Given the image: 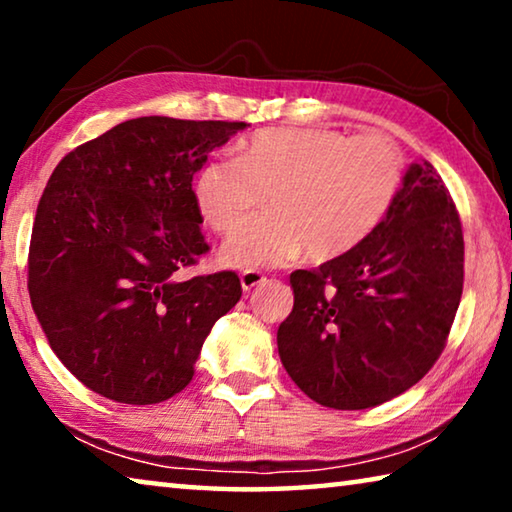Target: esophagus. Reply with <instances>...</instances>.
Masks as SVG:
<instances>
[{
	"instance_id": "esophagus-1",
	"label": "esophagus",
	"mask_w": 512,
	"mask_h": 512,
	"mask_svg": "<svg viewBox=\"0 0 512 512\" xmlns=\"http://www.w3.org/2000/svg\"><path fill=\"white\" fill-rule=\"evenodd\" d=\"M239 280H241V289L253 291L255 287H259V284L266 282V277L259 271H244L239 275Z\"/></svg>"
}]
</instances>
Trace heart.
<instances>
[{"mask_svg": "<svg viewBox=\"0 0 512 512\" xmlns=\"http://www.w3.org/2000/svg\"><path fill=\"white\" fill-rule=\"evenodd\" d=\"M404 178V158L386 135L329 128H264L239 158H216L194 180L196 207L228 235L269 194L272 212L235 232L221 262L235 268L316 262L348 255L386 219Z\"/></svg>", "mask_w": 512, "mask_h": 512, "instance_id": "1", "label": "heart"}]
</instances>
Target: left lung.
<instances>
[{
  "mask_svg": "<svg viewBox=\"0 0 512 512\" xmlns=\"http://www.w3.org/2000/svg\"><path fill=\"white\" fill-rule=\"evenodd\" d=\"M463 230L443 178L413 162L377 230L348 255L293 271L282 366L311 400L359 411L393 400L445 348L463 293Z\"/></svg>",
  "mask_w": 512,
  "mask_h": 512,
  "instance_id": "obj_1",
  "label": "left lung"
}]
</instances>
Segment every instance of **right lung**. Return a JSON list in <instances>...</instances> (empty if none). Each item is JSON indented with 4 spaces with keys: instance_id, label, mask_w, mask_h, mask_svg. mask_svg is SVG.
<instances>
[{
    "instance_id": "add662e5",
    "label": "right lung",
    "mask_w": 512,
    "mask_h": 512,
    "mask_svg": "<svg viewBox=\"0 0 512 512\" xmlns=\"http://www.w3.org/2000/svg\"><path fill=\"white\" fill-rule=\"evenodd\" d=\"M244 121L137 117L76 146L33 223L29 296L51 350L90 391L158 404L192 381L237 273L180 280L210 250L192 180Z\"/></svg>"
}]
</instances>
